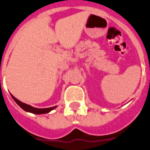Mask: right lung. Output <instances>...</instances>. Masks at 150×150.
Segmentation results:
<instances>
[{"mask_svg":"<svg viewBox=\"0 0 150 150\" xmlns=\"http://www.w3.org/2000/svg\"><path fill=\"white\" fill-rule=\"evenodd\" d=\"M12 98L14 100L17 104L19 105L23 110L27 111V112H33V113H35V114H42V113H47V112H50V110H53L54 109L56 108V106H54V107H50V108H44V109H38L35 108V107H33V106H30V105L26 104V103H23L21 102L20 100H17V98H15L13 95H11Z\"/></svg>","mask_w":150,"mask_h":150,"instance_id":"add662e5","label":"right lung"}]
</instances>
